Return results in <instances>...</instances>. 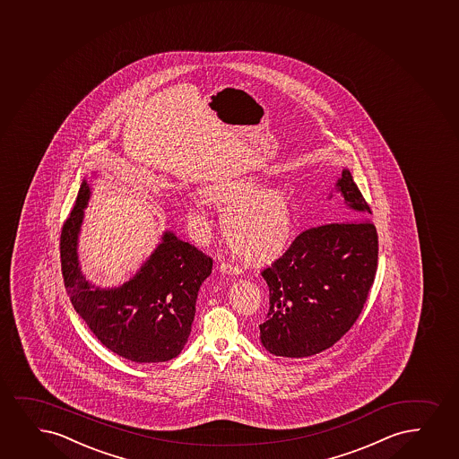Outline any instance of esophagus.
<instances>
[{"label":"esophagus","instance_id":"obj_1","mask_svg":"<svg viewBox=\"0 0 459 459\" xmlns=\"http://www.w3.org/2000/svg\"><path fill=\"white\" fill-rule=\"evenodd\" d=\"M220 271H221L222 273H227V275H241V273H243V269H241V267L230 264V263H221Z\"/></svg>","mask_w":459,"mask_h":459}]
</instances>
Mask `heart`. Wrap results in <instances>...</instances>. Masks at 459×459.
Masks as SVG:
<instances>
[{
  "mask_svg": "<svg viewBox=\"0 0 459 459\" xmlns=\"http://www.w3.org/2000/svg\"><path fill=\"white\" fill-rule=\"evenodd\" d=\"M207 198L220 209L230 249L247 260H264L288 244L294 229V204L281 187L261 188L254 176L215 184Z\"/></svg>",
  "mask_w": 459,
  "mask_h": 459,
  "instance_id": "1",
  "label": "heart"
}]
</instances>
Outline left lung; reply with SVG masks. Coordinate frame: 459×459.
I'll list each match as a JSON object with an SVG mask.
<instances>
[{
  "label": "left lung",
  "mask_w": 459,
  "mask_h": 459,
  "mask_svg": "<svg viewBox=\"0 0 459 459\" xmlns=\"http://www.w3.org/2000/svg\"><path fill=\"white\" fill-rule=\"evenodd\" d=\"M335 190L342 201L331 216L335 221L301 232L261 272L269 286V312L260 340L275 356L328 350L351 329L368 299L379 254L376 227L365 218L371 209L348 169Z\"/></svg>",
  "instance_id": "1"
}]
</instances>
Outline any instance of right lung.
<instances>
[{
	"label": "right lung",
	"mask_w": 459,
	"mask_h": 459,
	"mask_svg": "<svg viewBox=\"0 0 459 459\" xmlns=\"http://www.w3.org/2000/svg\"><path fill=\"white\" fill-rule=\"evenodd\" d=\"M90 196V184L83 179L60 237L63 281L71 303L100 343L117 356L136 363L171 360L187 343L198 290L213 261L167 230L126 283L111 289L91 284L77 255Z\"/></svg>",
	"instance_id": "1"
}]
</instances>
